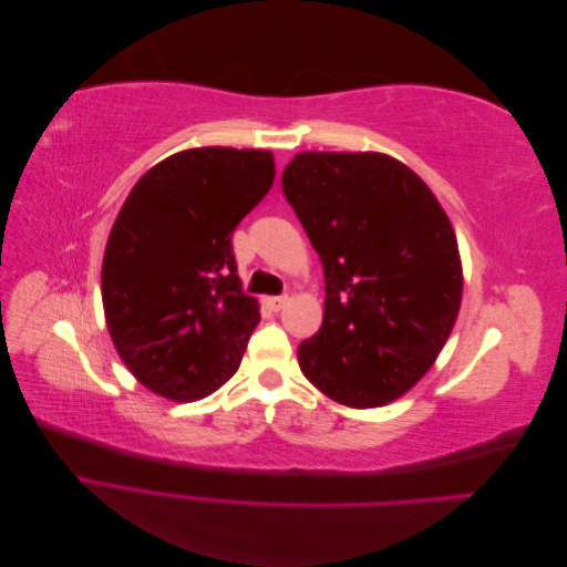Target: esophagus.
Wrapping results in <instances>:
<instances>
[{
	"label": "esophagus",
	"instance_id": "1",
	"mask_svg": "<svg viewBox=\"0 0 567 567\" xmlns=\"http://www.w3.org/2000/svg\"><path fill=\"white\" fill-rule=\"evenodd\" d=\"M286 302H288V296H274V298H267V305L271 307L274 312H279Z\"/></svg>",
	"mask_w": 567,
	"mask_h": 567
}]
</instances>
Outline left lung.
<instances>
[{
  "label": "left lung",
  "instance_id": "obj_1",
  "mask_svg": "<svg viewBox=\"0 0 567 567\" xmlns=\"http://www.w3.org/2000/svg\"><path fill=\"white\" fill-rule=\"evenodd\" d=\"M281 186L326 284L321 329L298 348L302 373L354 409L398 400L433 367L461 307L450 217L383 153H298Z\"/></svg>",
  "mask_w": 567,
  "mask_h": 567
}]
</instances>
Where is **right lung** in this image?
I'll use <instances>...</instances> for the list:
<instances>
[{"mask_svg":"<svg viewBox=\"0 0 567 567\" xmlns=\"http://www.w3.org/2000/svg\"><path fill=\"white\" fill-rule=\"evenodd\" d=\"M274 182L255 148H188L134 184L101 267L109 333L134 379L175 402L236 373L260 321L236 274L231 234Z\"/></svg>","mask_w":567,"mask_h":567,"instance_id":"1","label":"right lung"}]
</instances>
